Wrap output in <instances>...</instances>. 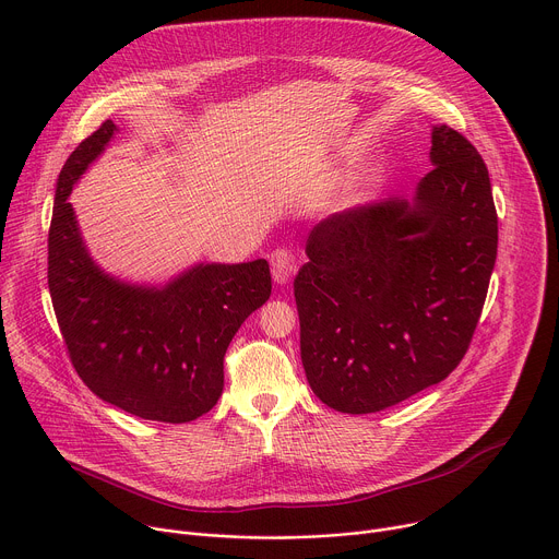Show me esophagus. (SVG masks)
Listing matches in <instances>:
<instances>
[{
  "mask_svg": "<svg viewBox=\"0 0 559 559\" xmlns=\"http://www.w3.org/2000/svg\"><path fill=\"white\" fill-rule=\"evenodd\" d=\"M270 265H272V278L276 285H287L296 272V259L287 248L274 250Z\"/></svg>",
  "mask_w": 559,
  "mask_h": 559,
  "instance_id": "esophagus-1",
  "label": "esophagus"
}]
</instances>
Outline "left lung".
I'll return each instance as SVG.
<instances>
[{
    "instance_id": "1",
    "label": "left lung",
    "mask_w": 559,
    "mask_h": 559,
    "mask_svg": "<svg viewBox=\"0 0 559 559\" xmlns=\"http://www.w3.org/2000/svg\"><path fill=\"white\" fill-rule=\"evenodd\" d=\"M414 203H365L318 223L294 278L311 391L376 414L444 380L480 321L498 257L489 170L449 126L431 132Z\"/></svg>"
}]
</instances>
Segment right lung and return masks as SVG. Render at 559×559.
Returning <instances> with one entry per match:
<instances>
[{"mask_svg": "<svg viewBox=\"0 0 559 559\" xmlns=\"http://www.w3.org/2000/svg\"><path fill=\"white\" fill-rule=\"evenodd\" d=\"M108 119L74 147L55 190L48 231V287L74 371L102 401L156 423H190L223 393V358L272 294L265 259L197 265L166 287L128 285L104 274L79 234L68 194L104 152Z\"/></svg>", "mask_w": 559, "mask_h": 559, "instance_id": "add662e5", "label": "right lung"}]
</instances>
